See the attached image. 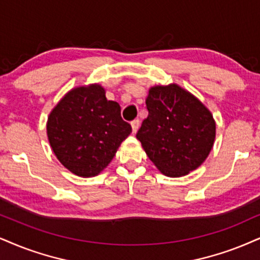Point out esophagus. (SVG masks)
<instances>
[{
	"instance_id": "obj_1",
	"label": "esophagus",
	"mask_w": 260,
	"mask_h": 260,
	"mask_svg": "<svg viewBox=\"0 0 260 260\" xmlns=\"http://www.w3.org/2000/svg\"><path fill=\"white\" fill-rule=\"evenodd\" d=\"M131 127H133V133L136 134L137 130H139V127H140V120L135 119V120L131 121Z\"/></svg>"
}]
</instances>
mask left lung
Instances as JSON below:
<instances>
[{"label": "left lung", "instance_id": "8db88e82", "mask_svg": "<svg viewBox=\"0 0 260 260\" xmlns=\"http://www.w3.org/2000/svg\"><path fill=\"white\" fill-rule=\"evenodd\" d=\"M146 106L148 117L136 137L153 164L169 177H181L198 169L216 137L211 112L177 84L150 88Z\"/></svg>", "mask_w": 260, "mask_h": 260}]
</instances>
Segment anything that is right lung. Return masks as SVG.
<instances>
[{
  "mask_svg": "<svg viewBox=\"0 0 260 260\" xmlns=\"http://www.w3.org/2000/svg\"><path fill=\"white\" fill-rule=\"evenodd\" d=\"M105 94L100 84L77 86L48 117L47 135L54 154L81 177L100 174L131 133L119 104L108 101Z\"/></svg>",
  "mask_w": 260,
  "mask_h": 260,
  "instance_id": "right-lung-1",
  "label": "right lung"
}]
</instances>
